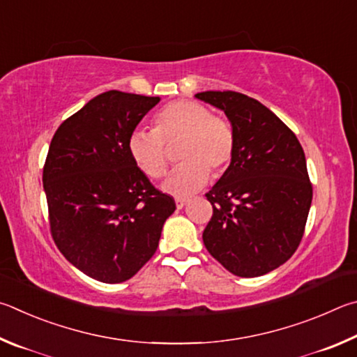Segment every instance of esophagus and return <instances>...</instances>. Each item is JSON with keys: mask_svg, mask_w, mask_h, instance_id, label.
<instances>
[{"mask_svg": "<svg viewBox=\"0 0 357 357\" xmlns=\"http://www.w3.org/2000/svg\"><path fill=\"white\" fill-rule=\"evenodd\" d=\"M186 204H188L186 199H175V207H177L178 210H182Z\"/></svg>", "mask_w": 357, "mask_h": 357, "instance_id": "obj_1", "label": "esophagus"}]
</instances>
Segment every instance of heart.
I'll use <instances>...</instances> for the list:
<instances>
[{"mask_svg": "<svg viewBox=\"0 0 357 357\" xmlns=\"http://www.w3.org/2000/svg\"><path fill=\"white\" fill-rule=\"evenodd\" d=\"M178 144L182 165L167 175L161 188L167 195L190 197L208 182L210 172L221 175L234 158L235 133L226 119L191 100H175L156 112L153 131L135 130L127 149L142 174L160 178L167 167V147Z\"/></svg>", "mask_w": 357, "mask_h": 357, "instance_id": "obj_1", "label": "heart"}]
</instances>
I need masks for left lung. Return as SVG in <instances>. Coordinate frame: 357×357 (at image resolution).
I'll return each instance as SVG.
<instances>
[{"instance_id": "obj_1", "label": "left lung", "mask_w": 357, "mask_h": 357, "mask_svg": "<svg viewBox=\"0 0 357 357\" xmlns=\"http://www.w3.org/2000/svg\"><path fill=\"white\" fill-rule=\"evenodd\" d=\"M196 98L224 111L235 133L234 158L205 195L213 216L204 245L235 276H264L284 265L303 238L312 204L304 150L259 100L234 91Z\"/></svg>"}]
</instances>
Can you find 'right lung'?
I'll use <instances>...</instances> for the list:
<instances>
[{
  "mask_svg": "<svg viewBox=\"0 0 357 357\" xmlns=\"http://www.w3.org/2000/svg\"><path fill=\"white\" fill-rule=\"evenodd\" d=\"M158 102L103 92L62 122L50 144L42 182L53 240L73 266L100 282L133 278L155 254L175 210L174 199L153 188L127 149Z\"/></svg>",
  "mask_w": 357,
  "mask_h": 357,
  "instance_id": "obj_1",
  "label": "right lung"
}]
</instances>
